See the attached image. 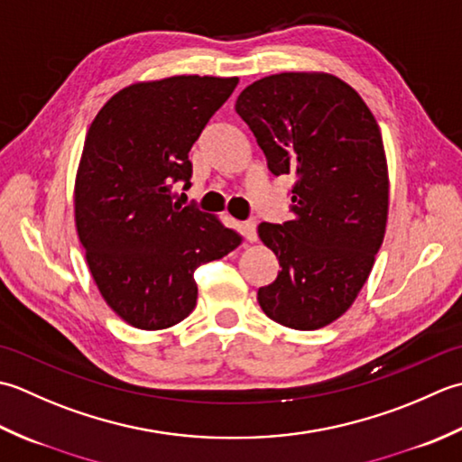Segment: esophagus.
I'll list each match as a JSON object with an SVG mask.
<instances>
[{
	"instance_id": "34e87169",
	"label": "esophagus",
	"mask_w": 462,
	"mask_h": 462,
	"mask_svg": "<svg viewBox=\"0 0 462 462\" xmlns=\"http://www.w3.org/2000/svg\"><path fill=\"white\" fill-rule=\"evenodd\" d=\"M241 233H243L245 241H249V243L255 241V239H257V233H255V221H245V223H241Z\"/></svg>"
}]
</instances>
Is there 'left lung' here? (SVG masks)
Returning a JSON list of instances; mask_svg holds the SVG:
<instances>
[{
    "mask_svg": "<svg viewBox=\"0 0 462 462\" xmlns=\"http://www.w3.org/2000/svg\"><path fill=\"white\" fill-rule=\"evenodd\" d=\"M235 111L271 173L297 175L293 219L259 225L281 271L257 300L273 321L315 331L346 313L369 279L389 217V167L371 109L325 71L267 75L245 88Z\"/></svg>",
    "mask_w": 462,
    "mask_h": 462,
    "instance_id": "left-lung-1",
    "label": "left lung"
}]
</instances>
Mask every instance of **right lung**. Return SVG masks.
<instances>
[{
  "label": "right lung",
  "instance_id": "1",
  "mask_svg": "<svg viewBox=\"0 0 462 462\" xmlns=\"http://www.w3.org/2000/svg\"><path fill=\"white\" fill-rule=\"evenodd\" d=\"M239 78L173 75L119 89L91 121L73 189L78 237L101 297L124 321L162 331L197 303L193 271L241 243L215 215L171 201L189 152Z\"/></svg>",
  "mask_w": 462,
  "mask_h": 462
}]
</instances>
